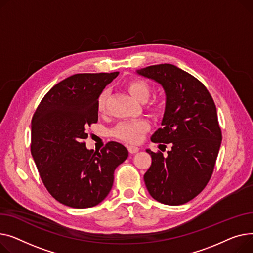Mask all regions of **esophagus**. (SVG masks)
I'll list each match as a JSON object with an SVG mask.
<instances>
[{
	"label": "esophagus",
	"mask_w": 253,
	"mask_h": 253,
	"mask_svg": "<svg viewBox=\"0 0 253 253\" xmlns=\"http://www.w3.org/2000/svg\"><path fill=\"white\" fill-rule=\"evenodd\" d=\"M127 150H128L129 153L135 154L139 151V148L137 146H127Z\"/></svg>",
	"instance_id": "obj_1"
}]
</instances>
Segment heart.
<instances>
[{
    "mask_svg": "<svg viewBox=\"0 0 253 253\" xmlns=\"http://www.w3.org/2000/svg\"><path fill=\"white\" fill-rule=\"evenodd\" d=\"M127 92L140 102H145L150 95V86L145 81L131 80L126 84ZM107 92L103 91L97 101V109L99 112L105 110ZM159 106H156L158 108ZM150 124L146 120L126 121L118 124L113 129V136L126 143H138L142 140L144 133L149 129Z\"/></svg>",
    "mask_w": 253,
    "mask_h": 253,
    "instance_id": "1",
    "label": "heart"
}]
</instances>
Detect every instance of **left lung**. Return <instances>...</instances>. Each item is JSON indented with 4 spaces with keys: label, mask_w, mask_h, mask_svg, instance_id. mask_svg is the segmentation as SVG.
I'll use <instances>...</instances> for the list:
<instances>
[{
    "label": "left lung",
    "mask_w": 253,
    "mask_h": 253,
    "mask_svg": "<svg viewBox=\"0 0 253 253\" xmlns=\"http://www.w3.org/2000/svg\"><path fill=\"white\" fill-rule=\"evenodd\" d=\"M137 72L160 84L166 92L162 127L151 141L171 147L166 156L146 150L152 163L144 174L145 185L160 203L184 204L199 194L213 172L221 143L215 104L200 81L172 64L151 65Z\"/></svg>",
    "instance_id": "8db88e82"
}]
</instances>
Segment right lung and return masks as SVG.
I'll return each instance as SVG.
<instances>
[{
	"instance_id": "right-lung-1",
	"label": "right lung",
	"mask_w": 253,
	"mask_h": 253,
	"mask_svg": "<svg viewBox=\"0 0 253 253\" xmlns=\"http://www.w3.org/2000/svg\"><path fill=\"white\" fill-rule=\"evenodd\" d=\"M118 71L78 73L55 84L33 116L31 151L50 194L73 209H87L105 199L114 170L128 156L126 148L108 142L87 150L85 128L98 122L97 101Z\"/></svg>"
}]
</instances>
